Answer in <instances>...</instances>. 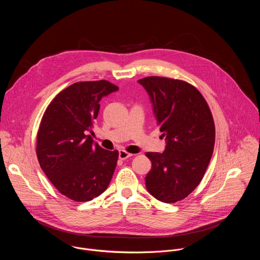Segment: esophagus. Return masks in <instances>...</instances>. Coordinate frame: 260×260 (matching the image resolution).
<instances>
[{
	"label": "esophagus",
	"mask_w": 260,
	"mask_h": 260,
	"mask_svg": "<svg viewBox=\"0 0 260 260\" xmlns=\"http://www.w3.org/2000/svg\"><path fill=\"white\" fill-rule=\"evenodd\" d=\"M132 155H133L132 153H128V152H126L125 150H120V151H119V154H118V157H119V159H121V160H125L126 158L131 157Z\"/></svg>",
	"instance_id": "1"
}]
</instances>
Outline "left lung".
<instances>
[{"instance_id": "obj_1", "label": "left lung", "mask_w": 260, "mask_h": 260, "mask_svg": "<svg viewBox=\"0 0 260 260\" xmlns=\"http://www.w3.org/2000/svg\"><path fill=\"white\" fill-rule=\"evenodd\" d=\"M138 82L149 95L166 138L162 153H146L152 164L146 188L162 203H176L197 188L209 166L215 143L212 113L201 92L187 82L156 76Z\"/></svg>"}]
</instances>
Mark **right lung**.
Wrapping results in <instances>:
<instances>
[{"label":"right lung","instance_id":"1","mask_svg":"<svg viewBox=\"0 0 260 260\" xmlns=\"http://www.w3.org/2000/svg\"><path fill=\"white\" fill-rule=\"evenodd\" d=\"M106 80L77 82L60 91L47 107L37 135V156L53 186L67 198L88 202L108 187L118 151L94 143L100 101L117 91Z\"/></svg>","mask_w":260,"mask_h":260}]
</instances>
